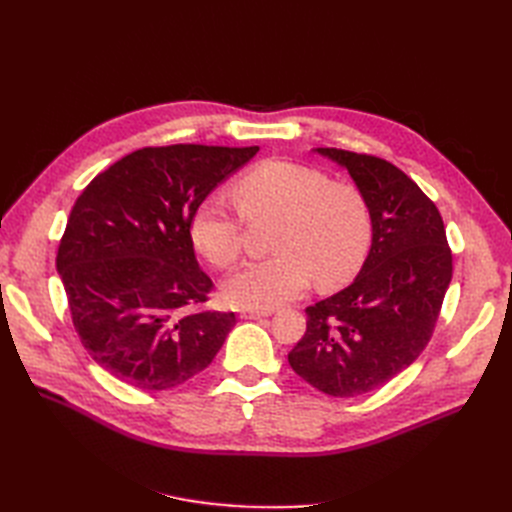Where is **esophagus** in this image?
<instances>
[{
    "label": "esophagus",
    "instance_id": "obj_1",
    "mask_svg": "<svg viewBox=\"0 0 512 512\" xmlns=\"http://www.w3.org/2000/svg\"><path fill=\"white\" fill-rule=\"evenodd\" d=\"M239 316H241L243 320H256V318L271 316V309H241Z\"/></svg>",
    "mask_w": 512,
    "mask_h": 512
}]
</instances>
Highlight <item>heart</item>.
<instances>
[{
    "label": "heart",
    "mask_w": 512,
    "mask_h": 512,
    "mask_svg": "<svg viewBox=\"0 0 512 512\" xmlns=\"http://www.w3.org/2000/svg\"><path fill=\"white\" fill-rule=\"evenodd\" d=\"M235 198L250 222L277 220L271 239L277 254L230 277L224 286L230 305L271 309L301 297L312 277L318 288H339L367 260L374 222L365 196L318 168L262 162L235 183ZM243 224L222 196H207L192 215L190 237L213 267L230 269L241 256Z\"/></svg>",
    "instance_id": "heart-1"
}]
</instances>
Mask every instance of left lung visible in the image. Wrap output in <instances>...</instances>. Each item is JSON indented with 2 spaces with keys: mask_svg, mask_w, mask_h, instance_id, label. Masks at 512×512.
<instances>
[{
  "mask_svg": "<svg viewBox=\"0 0 512 512\" xmlns=\"http://www.w3.org/2000/svg\"><path fill=\"white\" fill-rule=\"evenodd\" d=\"M344 166L365 196L374 239L361 273L305 309L290 367L333 397H356L410 367L429 344L453 277L438 207L397 166L367 153L314 149Z\"/></svg>",
  "mask_w": 512,
  "mask_h": 512,
  "instance_id": "1",
  "label": "left lung"
}]
</instances>
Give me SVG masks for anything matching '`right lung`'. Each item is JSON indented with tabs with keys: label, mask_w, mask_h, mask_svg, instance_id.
Wrapping results in <instances>:
<instances>
[{
	"label": "right lung",
	"mask_w": 512,
	"mask_h": 512,
	"mask_svg": "<svg viewBox=\"0 0 512 512\" xmlns=\"http://www.w3.org/2000/svg\"><path fill=\"white\" fill-rule=\"evenodd\" d=\"M256 151L145 147L108 166L76 198L57 271L83 346L115 378L166 391L220 352L237 320L198 309L213 282L198 267L190 220Z\"/></svg>",
	"instance_id": "1"
}]
</instances>
